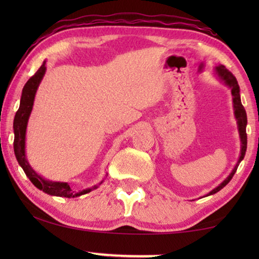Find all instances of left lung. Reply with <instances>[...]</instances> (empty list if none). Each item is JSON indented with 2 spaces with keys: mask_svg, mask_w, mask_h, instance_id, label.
<instances>
[{
  "mask_svg": "<svg viewBox=\"0 0 259 259\" xmlns=\"http://www.w3.org/2000/svg\"><path fill=\"white\" fill-rule=\"evenodd\" d=\"M213 74L215 77L221 81L222 83H224L226 87L231 90V95H232V106H233V115H235V119L237 121V128H238L239 133V139H240V153L239 158L235 167L232 168V171L230 172V175L226 177V178L223 180V182L219 184L218 186H215L213 190H211L210 192L206 194L207 196H211V194L217 193L218 191H221L223 187L226 186L229 184L230 180L232 179L233 175H235L237 168H238V165L240 161L244 159V155H245L246 152V145H247V137H246V125H247V118H246V112L245 108L243 107L242 101H240V94H239V86L238 82H237L236 77L232 75V73L225 68V66L218 65L213 69Z\"/></svg>",
  "mask_w": 259,
  "mask_h": 259,
  "instance_id": "8db88e82",
  "label": "left lung"
}]
</instances>
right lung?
<instances>
[{
    "instance_id": "1",
    "label": "right lung",
    "mask_w": 259,
    "mask_h": 259,
    "mask_svg": "<svg viewBox=\"0 0 259 259\" xmlns=\"http://www.w3.org/2000/svg\"><path fill=\"white\" fill-rule=\"evenodd\" d=\"M46 70V61H44L40 68L29 80L27 81V83L24 84L22 90V95H21L20 100V107L17 109L15 118H14V153L19 161V165L22 167V169L26 173V176L29 178L31 183L34 184L35 187H37L38 190L44 191L45 193L49 194V196H56V197H66V198H74L82 196L91 191L98 189L99 186L104 183L107 173H106L105 178L101 180L98 185L92 186L91 189H86L80 191V192H75L70 189L68 183L63 182H53V180H48L42 177L41 175L35 171L31 167L29 161L27 159L26 153V134H27V126H28V120L33 111L35 95H36L37 88L40 86L42 79H44Z\"/></svg>"
}]
</instances>
